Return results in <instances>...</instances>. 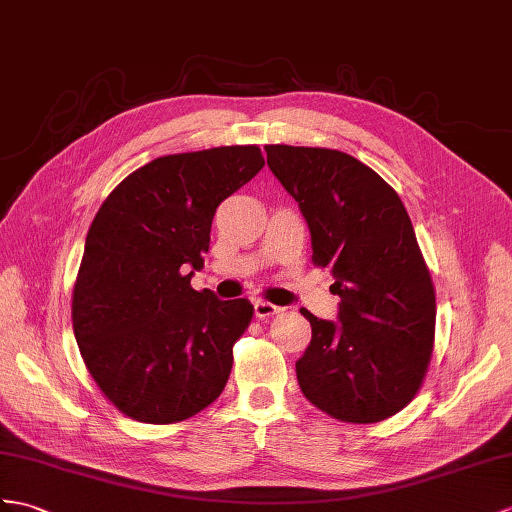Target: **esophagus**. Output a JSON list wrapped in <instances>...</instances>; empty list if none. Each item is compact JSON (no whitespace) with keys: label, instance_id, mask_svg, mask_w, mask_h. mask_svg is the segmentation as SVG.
Here are the masks:
<instances>
[{"label":"esophagus","instance_id":"esophagus-1","mask_svg":"<svg viewBox=\"0 0 512 512\" xmlns=\"http://www.w3.org/2000/svg\"><path fill=\"white\" fill-rule=\"evenodd\" d=\"M280 310H282L280 306L271 304V302H256V304H254V313H256L258 319H269V317H273V315H278Z\"/></svg>","mask_w":512,"mask_h":512}]
</instances>
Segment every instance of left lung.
Masks as SVG:
<instances>
[{
	"label": "left lung",
	"mask_w": 512,
	"mask_h": 512,
	"mask_svg": "<svg viewBox=\"0 0 512 512\" xmlns=\"http://www.w3.org/2000/svg\"><path fill=\"white\" fill-rule=\"evenodd\" d=\"M267 165L310 228L313 265L330 267L339 323L317 319L295 363L306 400L347 423L406 408L426 378L436 295L400 195L354 156L328 147L265 145Z\"/></svg>",
	"instance_id": "obj_1"
}]
</instances>
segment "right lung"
<instances>
[{"mask_svg":"<svg viewBox=\"0 0 512 512\" xmlns=\"http://www.w3.org/2000/svg\"><path fill=\"white\" fill-rule=\"evenodd\" d=\"M258 145L147 162L121 180L86 234L71 321L106 400L143 423H178L213 404L232 347L254 317L247 299L195 291L217 206L263 169Z\"/></svg>","mask_w":512,"mask_h":512,"instance_id":"right-lung-1","label":"right lung"}]
</instances>
